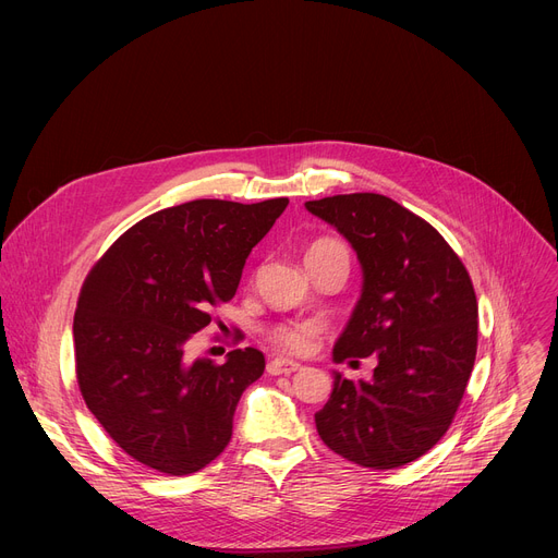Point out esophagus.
I'll use <instances>...</instances> for the list:
<instances>
[{
  "label": "esophagus",
  "instance_id": "esophagus-1",
  "mask_svg": "<svg viewBox=\"0 0 558 558\" xmlns=\"http://www.w3.org/2000/svg\"><path fill=\"white\" fill-rule=\"evenodd\" d=\"M299 368H301V364L287 362V360H280V357H276V360H271L267 364V373L269 375H289V373H296Z\"/></svg>",
  "mask_w": 558,
  "mask_h": 558
}]
</instances>
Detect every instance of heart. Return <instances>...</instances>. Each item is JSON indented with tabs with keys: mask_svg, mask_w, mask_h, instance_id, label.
<instances>
[{
	"mask_svg": "<svg viewBox=\"0 0 558 558\" xmlns=\"http://www.w3.org/2000/svg\"><path fill=\"white\" fill-rule=\"evenodd\" d=\"M326 246H339V242L318 240L310 246L307 253L320 251ZM318 332H320V328L314 324V320H289V324L274 326L267 332V337L278 350H282V353H287V355H307L318 339Z\"/></svg>",
	"mask_w": 558,
	"mask_h": 558,
	"instance_id": "1",
	"label": "heart"
}]
</instances>
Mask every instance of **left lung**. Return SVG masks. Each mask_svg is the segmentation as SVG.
Listing matches in <instances>:
<instances>
[{"label":"left lung","instance_id":"1","mask_svg":"<svg viewBox=\"0 0 558 558\" xmlns=\"http://www.w3.org/2000/svg\"><path fill=\"white\" fill-rule=\"evenodd\" d=\"M305 208L343 234L364 274L332 360L377 357L371 383L335 373L314 414L318 436L373 471L416 461L452 425L475 366L473 280L438 230L389 196L337 194Z\"/></svg>","mask_w":558,"mask_h":558}]
</instances>
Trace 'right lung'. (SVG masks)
Returning <instances> with one entry per match:
<instances>
[{
	"instance_id": "add662e5",
	"label": "right lung",
	"mask_w": 558,
	"mask_h": 558,
	"mask_svg": "<svg viewBox=\"0 0 558 558\" xmlns=\"http://www.w3.org/2000/svg\"><path fill=\"white\" fill-rule=\"evenodd\" d=\"M289 198H198L129 228L87 274L74 314L76 379L87 409L129 457L183 477L215 461L232 416L264 373L255 348L223 364L185 345L210 324V307L238 291L253 246Z\"/></svg>"
}]
</instances>
